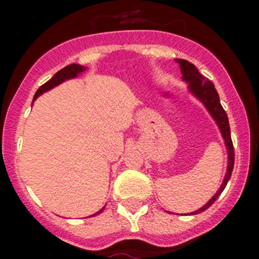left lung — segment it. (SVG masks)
I'll return each instance as SVG.
<instances>
[{
  "label": "left lung",
  "mask_w": 259,
  "mask_h": 259,
  "mask_svg": "<svg viewBox=\"0 0 259 259\" xmlns=\"http://www.w3.org/2000/svg\"><path fill=\"white\" fill-rule=\"evenodd\" d=\"M180 66V71H182L183 77L185 83H188L189 92L194 96V97L200 100L203 104V106L206 107V110L209 111V114L211 115V118L214 119L217 125L219 127V131H221L222 137H223L224 144H226V148H227L228 153V164H227V172L224 176L223 183H222L221 188L217 191V193L212 196L209 200V202L206 205H203L201 209L196 210V211L191 212V215L200 214V212L205 211L207 207H210L212 203L215 202V200L221 196L222 192L224 191L226 185H227L228 180H230L231 175H232L233 170V163H235V152H233V144L231 140V131H230V123H228V116L224 111V109L221 105V100H219V95L215 89L214 84L210 81L209 79H205L202 75L200 74V71L197 70V67L191 63V62L185 61V59H175Z\"/></svg>",
  "instance_id": "obj_1"
}]
</instances>
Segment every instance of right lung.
<instances>
[{
	"label": "right lung",
	"mask_w": 259,
	"mask_h": 259,
	"mask_svg": "<svg viewBox=\"0 0 259 259\" xmlns=\"http://www.w3.org/2000/svg\"><path fill=\"white\" fill-rule=\"evenodd\" d=\"M87 70V67H84V66L81 65H77V63H72V65H68L66 66L65 68H62V70H59L58 72H57L54 76L52 77V79L49 80V81H47V83L44 84V85H41L40 88L37 89V92L35 93V97H33V101H35L36 98L38 97V96H41L42 93L48 92V91H50V89H53L54 87L59 85V84H62L63 81H66V80H70V79H74V77H76L77 75H80L81 72H84V71ZM105 207H102L100 211H97L96 214H93L92 217H95V215H98L101 214L102 211H104Z\"/></svg>",
	"instance_id": "right-lung-1"
}]
</instances>
